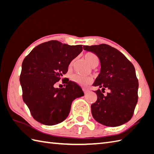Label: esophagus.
<instances>
[{
    "instance_id": "1",
    "label": "esophagus",
    "mask_w": 154,
    "mask_h": 154,
    "mask_svg": "<svg viewBox=\"0 0 154 154\" xmlns=\"http://www.w3.org/2000/svg\"><path fill=\"white\" fill-rule=\"evenodd\" d=\"M83 92H84L85 94H87V93L89 91V90L87 89H83Z\"/></svg>"
}]
</instances>
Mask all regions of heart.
I'll return each mask as SVG.
<instances>
[{
  "instance_id": "1",
  "label": "heart",
  "mask_w": 154,
  "mask_h": 154,
  "mask_svg": "<svg viewBox=\"0 0 154 154\" xmlns=\"http://www.w3.org/2000/svg\"><path fill=\"white\" fill-rule=\"evenodd\" d=\"M84 58L85 59V60L89 63V64L91 65V67H94L98 65L99 63V59L97 55L93 53V52H87L84 54ZM73 64V61H71L69 65V66L71 67ZM72 80L74 81L75 83L77 84H79L80 85L82 86H86L87 85L91 83L92 79L89 77H82L80 76V75L75 74L73 75L72 77Z\"/></svg>"
}]
</instances>
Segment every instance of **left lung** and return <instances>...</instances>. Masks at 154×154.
<instances>
[{"label": "left lung", "instance_id": "1", "mask_svg": "<svg viewBox=\"0 0 154 154\" xmlns=\"http://www.w3.org/2000/svg\"><path fill=\"white\" fill-rule=\"evenodd\" d=\"M83 49L95 54L100 62V72L93 85L97 100L91 104L93 118L103 125L119 126L132 119L138 103V80L135 68L125 55L106 44L84 45ZM110 91L106 96L102 93Z\"/></svg>", "mask_w": 154, "mask_h": 154}]
</instances>
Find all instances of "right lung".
<instances>
[{"mask_svg":"<svg viewBox=\"0 0 154 154\" xmlns=\"http://www.w3.org/2000/svg\"><path fill=\"white\" fill-rule=\"evenodd\" d=\"M82 50V45L51 40L38 45L24 58L20 76L22 98L38 122L48 126L61 123L69 114L72 102L84 95L81 87L68 79L64 80L65 87H54Z\"/></svg>","mask_w":154,"mask_h":154,"instance_id":"1","label":"right lung"}]
</instances>
